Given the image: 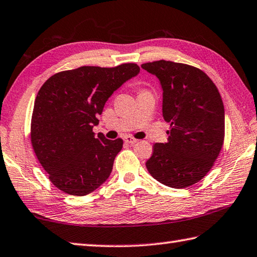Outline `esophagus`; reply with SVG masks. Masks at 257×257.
Segmentation results:
<instances>
[{
  "instance_id": "1",
  "label": "esophagus",
  "mask_w": 257,
  "mask_h": 257,
  "mask_svg": "<svg viewBox=\"0 0 257 257\" xmlns=\"http://www.w3.org/2000/svg\"><path fill=\"white\" fill-rule=\"evenodd\" d=\"M124 143L125 144H129V145H134L138 142L137 139H135L134 137H130V136H127V137H124Z\"/></svg>"
}]
</instances>
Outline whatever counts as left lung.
<instances>
[{"label": "left lung", "mask_w": 257, "mask_h": 257, "mask_svg": "<svg viewBox=\"0 0 257 257\" xmlns=\"http://www.w3.org/2000/svg\"><path fill=\"white\" fill-rule=\"evenodd\" d=\"M142 68L159 79L163 115L170 123L168 142L154 145L146 167L159 183L186 188L205 177L222 150V97L208 75L192 65L159 60Z\"/></svg>", "instance_id": "8db88e82"}]
</instances>
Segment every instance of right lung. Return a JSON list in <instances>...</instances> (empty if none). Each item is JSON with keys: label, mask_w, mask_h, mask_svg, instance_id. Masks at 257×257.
I'll use <instances>...</instances> for the list:
<instances>
[{"label": "right lung", "mask_w": 257, "mask_h": 257, "mask_svg": "<svg viewBox=\"0 0 257 257\" xmlns=\"http://www.w3.org/2000/svg\"><path fill=\"white\" fill-rule=\"evenodd\" d=\"M139 71L136 63L80 67L55 73L39 90L32 147L49 179L63 193L88 195L109 178L123 142L95 136L92 128L110 95Z\"/></svg>", "instance_id": "right-lung-1"}]
</instances>
